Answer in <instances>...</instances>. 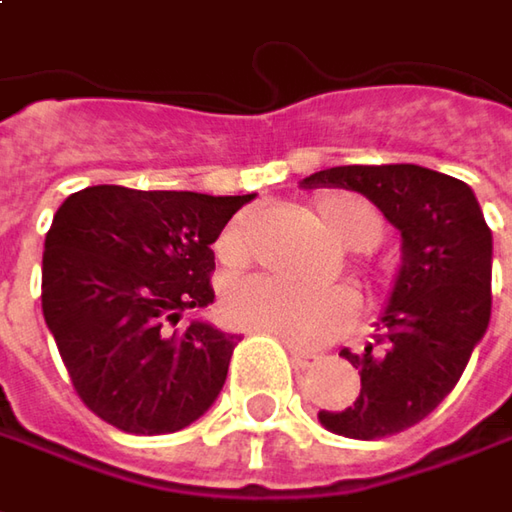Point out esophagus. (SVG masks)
<instances>
[{"mask_svg": "<svg viewBox=\"0 0 512 512\" xmlns=\"http://www.w3.org/2000/svg\"><path fill=\"white\" fill-rule=\"evenodd\" d=\"M288 351H291V363H294L296 369H311L320 360V354L305 351V348H296V345H288Z\"/></svg>", "mask_w": 512, "mask_h": 512, "instance_id": "obj_1", "label": "esophagus"}]
</instances>
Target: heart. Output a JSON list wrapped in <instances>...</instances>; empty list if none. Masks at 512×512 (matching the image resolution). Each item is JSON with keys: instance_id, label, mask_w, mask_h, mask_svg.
I'll use <instances>...</instances> for the list:
<instances>
[{"instance_id": "b5f03b06", "label": "heart", "mask_w": 512, "mask_h": 512, "mask_svg": "<svg viewBox=\"0 0 512 512\" xmlns=\"http://www.w3.org/2000/svg\"><path fill=\"white\" fill-rule=\"evenodd\" d=\"M322 230L348 250H371L383 239V216L360 195H328L317 204ZM224 262H242L244 230L233 221L218 242ZM224 314L247 331L270 334L288 345H320L340 334L354 317V296L345 288H302L273 276L233 282L224 294Z\"/></svg>"}]
</instances>
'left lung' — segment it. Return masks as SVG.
<instances>
[{
  "mask_svg": "<svg viewBox=\"0 0 512 512\" xmlns=\"http://www.w3.org/2000/svg\"><path fill=\"white\" fill-rule=\"evenodd\" d=\"M299 187L360 192L400 230V268L374 343L340 351L360 369V395L322 409L320 423L357 441L403 432L455 389L490 325L493 233L464 181L415 164L320 169Z\"/></svg>",
  "mask_w": 512,
  "mask_h": 512,
  "instance_id": "1",
  "label": "left lung"
}]
</instances>
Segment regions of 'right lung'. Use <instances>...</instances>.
Here are the masks:
<instances>
[{
    "instance_id": "obj_1",
    "label": "right lung",
    "mask_w": 512,
    "mask_h": 512,
    "mask_svg": "<svg viewBox=\"0 0 512 512\" xmlns=\"http://www.w3.org/2000/svg\"><path fill=\"white\" fill-rule=\"evenodd\" d=\"M253 198L100 184L60 204L42 253V317L97 418L167 435L216 403L239 337L207 320L175 325L216 299L210 244Z\"/></svg>"
}]
</instances>
